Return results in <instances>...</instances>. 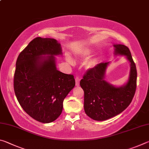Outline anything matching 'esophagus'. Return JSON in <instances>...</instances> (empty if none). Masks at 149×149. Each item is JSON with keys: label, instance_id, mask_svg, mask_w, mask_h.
Here are the masks:
<instances>
[{"label": "esophagus", "instance_id": "esophagus-1", "mask_svg": "<svg viewBox=\"0 0 149 149\" xmlns=\"http://www.w3.org/2000/svg\"><path fill=\"white\" fill-rule=\"evenodd\" d=\"M79 82H80V79L79 77H75V85L76 86H79Z\"/></svg>", "mask_w": 149, "mask_h": 149}]
</instances>
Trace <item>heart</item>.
I'll use <instances>...</instances> for the list:
<instances>
[{
	"mask_svg": "<svg viewBox=\"0 0 149 149\" xmlns=\"http://www.w3.org/2000/svg\"><path fill=\"white\" fill-rule=\"evenodd\" d=\"M88 55V53L87 52H85V53L83 55V56L84 57H86ZM66 59H67V61L69 63H70V64H74V61H73L72 60V59L71 58H70L69 56H66Z\"/></svg>",
	"mask_w": 149,
	"mask_h": 149,
	"instance_id": "b5f03b06",
	"label": "heart"
}]
</instances>
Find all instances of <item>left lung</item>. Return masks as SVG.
<instances>
[{
  "mask_svg": "<svg viewBox=\"0 0 149 149\" xmlns=\"http://www.w3.org/2000/svg\"><path fill=\"white\" fill-rule=\"evenodd\" d=\"M116 55H124L130 62L127 84L115 87L105 80L108 62H102L89 69L80 81L84 91V110L88 116L97 121L110 119L122 112L132 102L137 87V69L130 50L123 45H114Z\"/></svg>",
  "mask_w": 149,
  "mask_h": 149,
  "instance_id": "obj_1",
  "label": "left lung"
}]
</instances>
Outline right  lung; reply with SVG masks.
I'll use <instances>...</instances> for the list:
<instances>
[{
  "mask_svg": "<svg viewBox=\"0 0 149 149\" xmlns=\"http://www.w3.org/2000/svg\"><path fill=\"white\" fill-rule=\"evenodd\" d=\"M62 54L56 39L36 37L17 58L15 95L25 112L38 122L56 120L62 113L63 101L75 85L74 75L56 68L54 56Z\"/></svg>",
  "mask_w": 149,
  "mask_h": 149,
  "instance_id": "right-lung-1",
  "label": "right lung"
}]
</instances>
